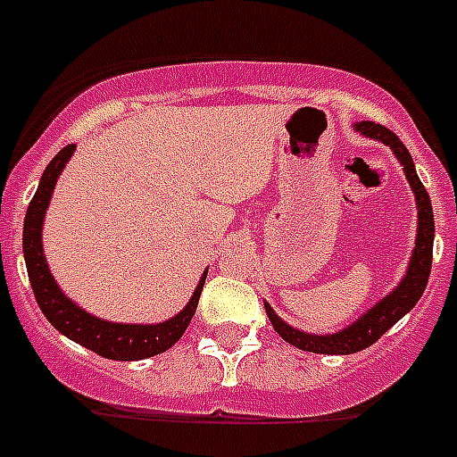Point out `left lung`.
I'll list each match as a JSON object with an SVG mask.
<instances>
[{
	"mask_svg": "<svg viewBox=\"0 0 457 457\" xmlns=\"http://www.w3.org/2000/svg\"><path fill=\"white\" fill-rule=\"evenodd\" d=\"M353 129L360 132L367 139L381 141L393 151L397 157V162L404 170L406 181L411 186L413 197H416L418 209V232H416V246L409 258V267H406L402 281L390 290L383 300L367 309L360 318H355L351 325H346L339 332L332 335H313V332H304L300 328L287 325L281 316H276V312L270 306V302H264V312L270 318L271 328L286 339L287 344H293L295 348L309 353H323V355H351L362 348L371 346L374 341L381 339L404 313H409L418 300L423 297V290L428 286L432 270V246H435V213H432L430 195L423 187L420 179L416 174V164H413L411 155L406 151V145L397 139V134L390 132L388 128H383L378 122H353Z\"/></svg>",
	"mask_w": 457,
	"mask_h": 457,
	"instance_id": "left-lung-1",
	"label": "left lung"
}]
</instances>
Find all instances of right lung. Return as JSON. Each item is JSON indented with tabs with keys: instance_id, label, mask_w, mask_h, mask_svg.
I'll return each mask as SVG.
<instances>
[{
	"instance_id": "obj_1",
	"label": "right lung",
	"mask_w": 457,
	"mask_h": 457,
	"mask_svg": "<svg viewBox=\"0 0 457 457\" xmlns=\"http://www.w3.org/2000/svg\"><path fill=\"white\" fill-rule=\"evenodd\" d=\"M76 144H69L67 148L57 153L51 160V164L46 167L44 176H41L39 187L34 193L32 202L27 206L25 213V228H22V255H25L27 274H29V286L34 290L37 304L48 318V323L64 335L67 339L76 341L80 346H86L87 351L97 353L102 358L109 360H144L153 358L157 353L170 351L176 341L181 339L183 332L187 329L190 320L197 309L199 295L204 287L206 270L199 278L197 287H195L193 297L183 306L181 312L171 316L170 320L162 323H113V320H104V318L92 316L86 309H80L76 302H71L67 295L62 293V287L57 286L53 278L51 267L46 262L44 255V241H41V232H44L46 211L51 204L53 190L60 179V174L67 167L69 157L74 155Z\"/></svg>"
}]
</instances>
